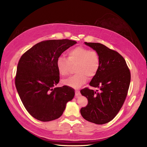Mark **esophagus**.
I'll return each instance as SVG.
<instances>
[{
	"label": "esophagus",
	"instance_id": "obj_1",
	"mask_svg": "<svg viewBox=\"0 0 147 147\" xmlns=\"http://www.w3.org/2000/svg\"><path fill=\"white\" fill-rule=\"evenodd\" d=\"M75 97H78V96L80 95V92L78 91H75Z\"/></svg>",
	"mask_w": 147,
	"mask_h": 147
}]
</instances>
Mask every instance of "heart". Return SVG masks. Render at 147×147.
<instances>
[{
	"mask_svg": "<svg viewBox=\"0 0 147 147\" xmlns=\"http://www.w3.org/2000/svg\"><path fill=\"white\" fill-rule=\"evenodd\" d=\"M68 59L59 56L56 59V67L62 77L69 74L72 66L75 65L73 76L64 80V83L69 86L78 88L85 83L89 78L94 77L100 66L99 53L95 50L83 46L71 49L67 53Z\"/></svg>",
	"mask_w": 147,
	"mask_h": 147,
	"instance_id": "obj_1",
	"label": "heart"
}]
</instances>
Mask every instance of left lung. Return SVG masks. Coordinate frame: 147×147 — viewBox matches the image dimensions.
I'll use <instances>...</instances> for the list:
<instances>
[{
    "instance_id": "left-lung-1",
    "label": "left lung",
    "mask_w": 147,
    "mask_h": 147,
    "mask_svg": "<svg viewBox=\"0 0 147 147\" xmlns=\"http://www.w3.org/2000/svg\"><path fill=\"white\" fill-rule=\"evenodd\" d=\"M84 43L99 53V69L90 85L100 90L94 91L88 88L81 90L88 102L80 113L87 121L103 124L116 117L125 101L131 82L130 70L117 51L99 43Z\"/></svg>"
}]
</instances>
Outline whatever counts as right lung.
I'll return each instance as SVG.
<instances>
[{
	"label": "right lung",
	"mask_w": 147,
	"mask_h": 147,
	"mask_svg": "<svg viewBox=\"0 0 147 147\" xmlns=\"http://www.w3.org/2000/svg\"><path fill=\"white\" fill-rule=\"evenodd\" d=\"M77 43L69 39L48 40L33 46L20 57L15 86L25 109L35 119L50 121L59 118L67 102L75 95L67 86L55 88L59 82L56 59Z\"/></svg>",
	"instance_id": "1"
}]
</instances>
